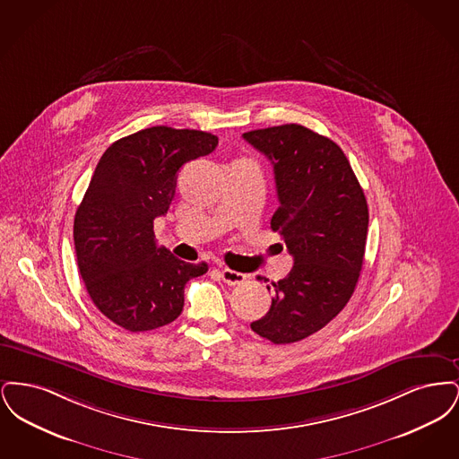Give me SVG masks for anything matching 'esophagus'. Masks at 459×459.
<instances>
[{
  "instance_id": "esophagus-1",
  "label": "esophagus",
  "mask_w": 459,
  "mask_h": 459,
  "mask_svg": "<svg viewBox=\"0 0 459 459\" xmlns=\"http://www.w3.org/2000/svg\"><path fill=\"white\" fill-rule=\"evenodd\" d=\"M220 275H221V281L229 285L242 284V282L246 281V275H244V273L236 272V270H230V268H221Z\"/></svg>"
}]
</instances>
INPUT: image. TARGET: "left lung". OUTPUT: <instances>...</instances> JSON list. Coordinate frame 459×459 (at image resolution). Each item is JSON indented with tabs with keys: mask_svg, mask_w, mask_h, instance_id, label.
Segmentation results:
<instances>
[{
	"mask_svg": "<svg viewBox=\"0 0 459 459\" xmlns=\"http://www.w3.org/2000/svg\"><path fill=\"white\" fill-rule=\"evenodd\" d=\"M242 137L273 165L279 208L270 225L294 258L287 277L272 282L268 313L251 328L273 344L298 342L325 327L354 292L368 232L367 197L346 154L325 135L285 124Z\"/></svg>",
	"mask_w": 459,
	"mask_h": 459,
	"instance_id": "8db88e82",
	"label": "left lung"
}]
</instances>
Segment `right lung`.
Returning <instances> with one entry per match:
<instances>
[{
	"label": "right lung",
	"instance_id": "add662e5",
	"mask_svg": "<svg viewBox=\"0 0 459 459\" xmlns=\"http://www.w3.org/2000/svg\"><path fill=\"white\" fill-rule=\"evenodd\" d=\"M210 132L150 127L115 141L101 156L74 220L81 277L94 306L129 332L169 325L182 313L184 287L206 263L158 247L153 221L174 199L177 172L212 153Z\"/></svg>",
	"mask_w": 459,
	"mask_h": 459
}]
</instances>
